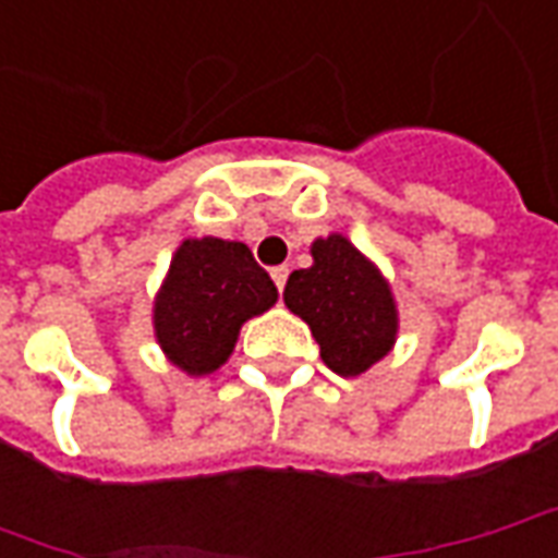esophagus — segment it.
<instances>
[{"label":"esophagus","mask_w":558,"mask_h":558,"mask_svg":"<svg viewBox=\"0 0 558 558\" xmlns=\"http://www.w3.org/2000/svg\"><path fill=\"white\" fill-rule=\"evenodd\" d=\"M287 278H290V268L287 266L271 268V280H275V287H278L280 292H283V287H287Z\"/></svg>","instance_id":"esophagus-1"}]
</instances>
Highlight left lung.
<instances>
[{
	"label": "left lung",
	"mask_w": 558,
	"mask_h": 558,
	"mask_svg": "<svg viewBox=\"0 0 558 558\" xmlns=\"http://www.w3.org/2000/svg\"><path fill=\"white\" fill-rule=\"evenodd\" d=\"M314 266L292 271L283 302L314 331L323 362L359 376L395 343L398 311L388 283L343 235L314 244Z\"/></svg>",
	"instance_id": "8db88e82"
}]
</instances>
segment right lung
Returning <instances> with one entry per match:
<instances>
[{"label": "right lung", "mask_w": 558, "mask_h": 558, "mask_svg": "<svg viewBox=\"0 0 558 558\" xmlns=\"http://www.w3.org/2000/svg\"><path fill=\"white\" fill-rule=\"evenodd\" d=\"M278 302V287L242 242L187 239L155 302V335L172 364L191 376L230 359L244 319Z\"/></svg>", "instance_id": "obj_1"}]
</instances>
